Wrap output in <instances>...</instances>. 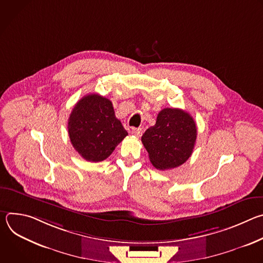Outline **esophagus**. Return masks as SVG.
I'll use <instances>...</instances> for the list:
<instances>
[{"instance_id":"1","label":"esophagus","mask_w":263,"mask_h":263,"mask_svg":"<svg viewBox=\"0 0 263 263\" xmlns=\"http://www.w3.org/2000/svg\"><path fill=\"white\" fill-rule=\"evenodd\" d=\"M131 132H132V134H133V135H135L136 137H140V136L142 135L143 130H142L141 128H133Z\"/></svg>"}]
</instances>
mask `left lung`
Returning <instances> with one entry per match:
<instances>
[{"mask_svg": "<svg viewBox=\"0 0 263 263\" xmlns=\"http://www.w3.org/2000/svg\"><path fill=\"white\" fill-rule=\"evenodd\" d=\"M197 126L193 117L178 108H164L156 124L142 135L141 141L151 163L160 171L183 164L194 151Z\"/></svg>", "mask_w": 263, "mask_h": 263, "instance_id": "8db88e82", "label": "left lung"}]
</instances>
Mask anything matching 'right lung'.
Here are the masks:
<instances>
[{
  "instance_id": "obj_1",
  "label": "right lung",
  "mask_w": 263,
  "mask_h": 263,
  "mask_svg": "<svg viewBox=\"0 0 263 263\" xmlns=\"http://www.w3.org/2000/svg\"><path fill=\"white\" fill-rule=\"evenodd\" d=\"M67 129L74 149L92 162L108 158L128 135L115 115L111 101L97 93L83 97L74 105Z\"/></svg>"
}]
</instances>
